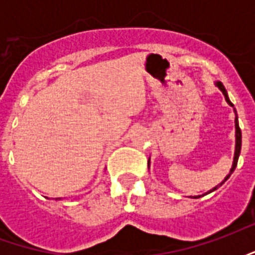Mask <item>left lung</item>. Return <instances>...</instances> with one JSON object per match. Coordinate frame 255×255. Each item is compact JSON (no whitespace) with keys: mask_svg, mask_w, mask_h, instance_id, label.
<instances>
[{"mask_svg":"<svg viewBox=\"0 0 255 255\" xmlns=\"http://www.w3.org/2000/svg\"><path fill=\"white\" fill-rule=\"evenodd\" d=\"M216 86H217V87H219L220 90H221V91H223V94H224V97H225V101H227V102H228V105H231V106H234V104H232V102H231L230 101V98H228V94H227V90H225V87L224 86H223V83H221V82H217V83H216ZM234 111H235V108H234ZM235 115H236V111H235ZM235 128H236V144H235V157H234V164H232V168H231V172H230V175H228V176L225 177L224 179V182L225 180H227V179H228V177L231 176V173H232V172L235 171V168H236V164H238V158H239V154H241V149H242V132H241V128H239V123H238V116L235 117ZM223 182V183H224ZM223 183H221V184H223ZM221 184H219V186H221ZM219 186H216V187L213 188V190H210V191H214V190H217V187H219ZM209 191V192H210ZM201 197V195H198V197H194V198H199Z\"/></svg>","mask_w":255,"mask_h":255,"instance_id":"left-lung-1","label":"left lung"}]
</instances>
